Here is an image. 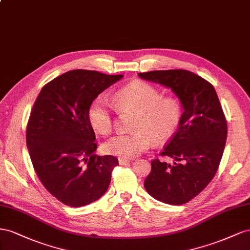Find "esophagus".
Wrapping results in <instances>:
<instances>
[{"label":"esophagus","instance_id":"esophagus-1","mask_svg":"<svg viewBox=\"0 0 250 250\" xmlns=\"http://www.w3.org/2000/svg\"><path fill=\"white\" fill-rule=\"evenodd\" d=\"M118 162H119V165H125V163H129L130 162V160L129 159H126V158H118Z\"/></svg>","mask_w":250,"mask_h":250}]
</instances>
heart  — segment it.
Wrapping results in <instances>:
<instances>
[{"label":"heart","mask_w":250,"mask_h":250,"mask_svg":"<svg viewBox=\"0 0 250 250\" xmlns=\"http://www.w3.org/2000/svg\"><path fill=\"white\" fill-rule=\"evenodd\" d=\"M113 103L118 111L136 113L133 130L129 134H118L106 140L104 153L134 158L152 144H159L170 138L177 131L182 118L181 103L175 97H162L161 92L151 83L136 82L119 89L113 95ZM88 119L94 131L108 135L113 129L111 104L104 96H97L91 104Z\"/></svg>","instance_id":"1"}]
</instances>
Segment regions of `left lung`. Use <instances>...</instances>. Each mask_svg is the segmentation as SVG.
<instances>
[{"instance_id": "left-lung-1", "label": "left lung", "mask_w": 250, "mask_h": 250, "mask_svg": "<svg viewBox=\"0 0 250 250\" xmlns=\"http://www.w3.org/2000/svg\"><path fill=\"white\" fill-rule=\"evenodd\" d=\"M138 75L172 90L183 109L178 130L161 153L173 158V165L154 159L145 188L156 200L184 204L200 194L217 173L227 137L222 106L212 84L190 71H149Z\"/></svg>"}]
</instances>
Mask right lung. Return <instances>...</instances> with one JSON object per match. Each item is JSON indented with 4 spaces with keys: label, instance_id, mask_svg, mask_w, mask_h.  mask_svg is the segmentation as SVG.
Returning a JSON list of instances; mask_svg holds the SVG:
<instances>
[{
    "label": "right lung",
    "instance_id": "add662e5",
    "mask_svg": "<svg viewBox=\"0 0 250 250\" xmlns=\"http://www.w3.org/2000/svg\"><path fill=\"white\" fill-rule=\"evenodd\" d=\"M124 75L71 70L42 88L28 121L26 140L45 188L62 203L80 208L108 190L116 157L97 156L88 111L94 99Z\"/></svg>",
    "mask_w": 250,
    "mask_h": 250
}]
</instances>
